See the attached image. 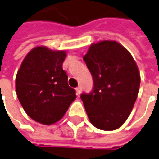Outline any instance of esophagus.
Wrapping results in <instances>:
<instances>
[{
  "mask_svg": "<svg viewBox=\"0 0 159 159\" xmlns=\"http://www.w3.org/2000/svg\"><path fill=\"white\" fill-rule=\"evenodd\" d=\"M82 88L80 86H79L78 87H76V92H77V94H80V93H81Z\"/></svg>",
  "mask_w": 159,
  "mask_h": 159,
  "instance_id": "34e87169",
  "label": "esophagus"
}]
</instances>
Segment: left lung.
I'll return each instance as SVG.
<instances>
[{"label":"left lung","mask_w":159,"mask_h":159,"mask_svg":"<svg viewBox=\"0 0 159 159\" xmlns=\"http://www.w3.org/2000/svg\"><path fill=\"white\" fill-rule=\"evenodd\" d=\"M93 80L90 93H83L88 118L102 130H115L125 122L136 102L140 74L130 53L115 41L92 44L84 56Z\"/></svg>","instance_id":"obj_1"}]
</instances>
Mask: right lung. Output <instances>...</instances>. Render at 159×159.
Masks as SVG:
<instances>
[{
    "label": "right lung",
    "instance_id": "1",
    "mask_svg": "<svg viewBox=\"0 0 159 159\" xmlns=\"http://www.w3.org/2000/svg\"><path fill=\"white\" fill-rule=\"evenodd\" d=\"M66 52L36 47L28 53L16 74L18 100L34 121L50 125L59 121L76 98L62 65Z\"/></svg>",
    "mask_w": 159,
    "mask_h": 159
}]
</instances>
